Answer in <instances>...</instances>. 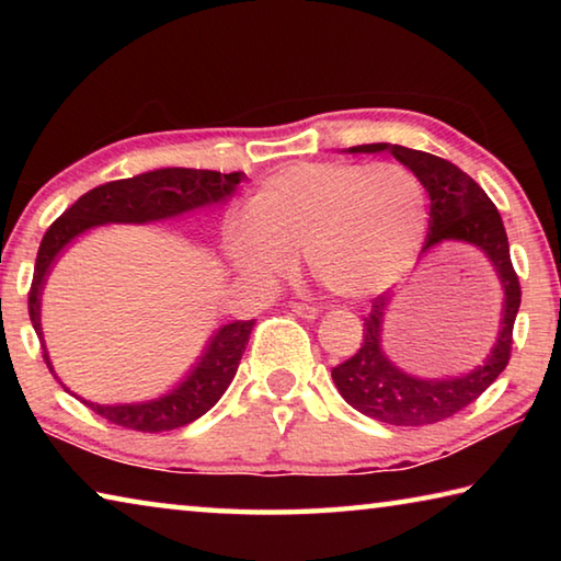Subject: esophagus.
Returning a JSON list of instances; mask_svg holds the SVG:
<instances>
[{"label":"esophagus","mask_w":561,"mask_h":561,"mask_svg":"<svg viewBox=\"0 0 561 561\" xmlns=\"http://www.w3.org/2000/svg\"><path fill=\"white\" fill-rule=\"evenodd\" d=\"M291 311H294V314H297V317L307 319V321H314V319L319 317V309L311 307V304H294Z\"/></svg>","instance_id":"1"}]
</instances>
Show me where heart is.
<instances>
[{"instance_id": "heart-1", "label": "heart", "mask_w": 561, "mask_h": 561, "mask_svg": "<svg viewBox=\"0 0 561 561\" xmlns=\"http://www.w3.org/2000/svg\"><path fill=\"white\" fill-rule=\"evenodd\" d=\"M428 230V195L398 163H291L254 190L250 213L227 220L222 250L234 272L270 284L304 254L331 294L366 299L411 267Z\"/></svg>"}]
</instances>
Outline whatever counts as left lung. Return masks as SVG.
<instances>
[{
    "mask_svg": "<svg viewBox=\"0 0 561 561\" xmlns=\"http://www.w3.org/2000/svg\"><path fill=\"white\" fill-rule=\"evenodd\" d=\"M383 150H388L398 163L413 170L431 197L428 237H425L421 257L445 242L470 244L485 254L502 289L495 344H492L488 358L468 374L421 378L396 366L383 351V321L388 307H391V297L374 299L371 311L364 317V344L344 364L331 368L339 393L358 413L388 425H431L478 401L505 371L522 291L510 262L505 225L485 190L450 160L423 153V150L393 144H368L348 148V153H383Z\"/></svg>",
    "mask_w": 561,
    "mask_h": 561,
    "instance_id": "8db88e82",
    "label": "left lung"
}]
</instances>
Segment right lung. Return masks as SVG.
<instances>
[{
    "label": "right lung",
    "mask_w": 561,
    "mask_h": 561,
    "mask_svg": "<svg viewBox=\"0 0 561 561\" xmlns=\"http://www.w3.org/2000/svg\"><path fill=\"white\" fill-rule=\"evenodd\" d=\"M244 173H217V170H195V168H160L136 178L113 180V183L99 185L81 195L49 230L39 244L34 264V279L30 289V317L36 336L44 341L42 331V294L44 284L54 262L76 237L89 232L91 227L101 225H146L170 220L185 213L201 210V207L220 205L230 197ZM254 319L232 321L215 331L197 356L193 368L185 374L183 381L168 393L153 401L140 403H87L91 411L106 417V421L121 425V428L140 433H163L175 431L197 421L220 401L227 386L232 383L250 341ZM44 360L54 374L49 351L44 346ZM56 376V374H54ZM59 378V376H56ZM61 383V381H59ZM64 386V383H61ZM66 388V386H64ZM69 391V388H66Z\"/></svg>",
    "instance_id": "add662e5"
}]
</instances>
